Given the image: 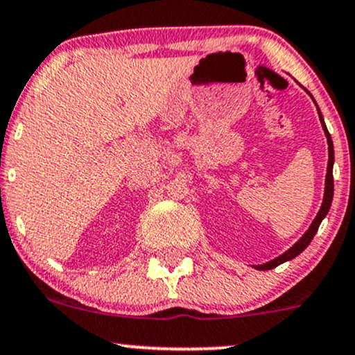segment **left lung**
<instances>
[{"label":"left lung","mask_w":355,"mask_h":355,"mask_svg":"<svg viewBox=\"0 0 355 355\" xmlns=\"http://www.w3.org/2000/svg\"><path fill=\"white\" fill-rule=\"evenodd\" d=\"M307 92V91H306ZM309 94V92H307ZM311 96V94H309ZM313 97V96H311ZM314 101V99H313ZM315 104V101H314ZM315 107H318V104H315ZM318 114H319V121L322 123V130L324 134H326V139H327V145H329V160H327V173H326V189H324V198H322V205H321V210L318 211V215H315V218L313 223H311L309 230L302 234L300 238V241H296L294 245L289 248L286 253H283L281 256H277V258L271 259V261L264 263V264H258L256 266V270L259 271H268V270H272V268L279 266V264H283L286 261H291L293 258H296L297 254H301L302 251L306 250L307 246H309V243L313 241L314 234L318 233V228L319 225H321V221L326 218V215L329 213V208H331V203H332V196H334V178H332V166H334V145H332V139H331V134L327 132V127L326 123H324V119H322V114L321 110L318 107Z\"/></svg>","instance_id":"8db88e82"}]
</instances>
